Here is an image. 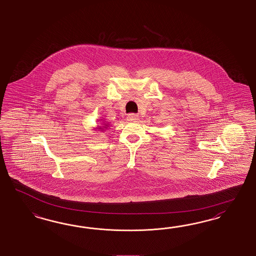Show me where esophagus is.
<instances>
[{
  "label": "esophagus",
  "mask_w": 256,
  "mask_h": 256,
  "mask_svg": "<svg viewBox=\"0 0 256 256\" xmlns=\"http://www.w3.org/2000/svg\"><path fill=\"white\" fill-rule=\"evenodd\" d=\"M128 119L130 121H136V120L138 119V116H136V114H130L128 116Z\"/></svg>",
  "instance_id": "34e87169"
}]
</instances>
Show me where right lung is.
Listing matches in <instances>:
<instances>
[{
	"label": "right lung",
	"mask_w": 256,
	"mask_h": 256,
	"mask_svg": "<svg viewBox=\"0 0 256 256\" xmlns=\"http://www.w3.org/2000/svg\"><path fill=\"white\" fill-rule=\"evenodd\" d=\"M106 126H107V124H106Z\"/></svg>",
	"instance_id": "right-lung-1"
}]
</instances>
